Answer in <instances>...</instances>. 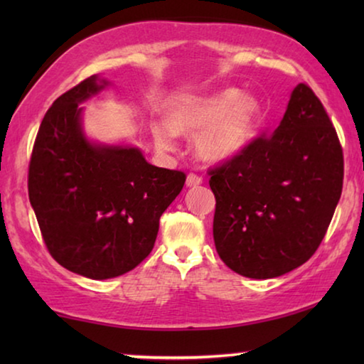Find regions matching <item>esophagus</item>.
I'll use <instances>...</instances> for the list:
<instances>
[{"label": "esophagus", "instance_id": "obj_1", "mask_svg": "<svg viewBox=\"0 0 364 364\" xmlns=\"http://www.w3.org/2000/svg\"><path fill=\"white\" fill-rule=\"evenodd\" d=\"M199 184H202V178L199 175H196V173L188 175V178H186L188 188H196V186H199Z\"/></svg>", "mask_w": 364, "mask_h": 364}]
</instances>
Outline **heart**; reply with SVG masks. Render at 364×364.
I'll return each instance as SVG.
<instances>
[{"instance_id":"b5f03b06","label":"heart","mask_w":364,"mask_h":364,"mask_svg":"<svg viewBox=\"0 0 364 364\" xmlns=\"http://www.w3.org/2000/svg\"><path fill=\"white\" fill-rule=\"evenodd\" d=\"M262 115L260 101L226 88L202 96L178 97L167 112V125L152 127L154 143L171 151L175 134L194 139L197 156L205 162L220 164L237 157L254 138Z\"/></svg>"}]
</instances>
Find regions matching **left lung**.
Returning a JSON list of instances; mask_svg holds the SVG:
<instances>
[{"mask_svg":"<svg viewBox=\"0 0 364 364\" xmlns=\"http://www.w3.org/2000/svg\"><path fill=\"white\" fill-rule=\"evenodd\" d=\"M210 175L220 258L245 278H278L328 231L342 194V147L321 101L299 83L279 127Z\"/></svg>","mask_w":364,"mask_h":364,"instance_id":"left-lung-1","label":"left lung"}]
</instances>
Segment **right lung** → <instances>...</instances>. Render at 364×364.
Returning a JSON list of instances; mask_svg holds the SVG:
<instances>
[{
  "mask_svg": "<svg viewBox=\"0 0 364 364\" xmlns=\"http://www.w3.org/2000/svg\"><path fill=\"white\" fill-rule=\"evenodd\" d=\"M110 82L93 75L59 96L43 119L28 167V197L54 260L90 279L125 274L151 254L159 220L186 175L159 168L130 144L83 130L80 104Z\"/></svg>",
  "mask_w": 364,
  "mask_h": 364,
  "instance_id": "1",
  "label": "right lung"
}]
</instances>
